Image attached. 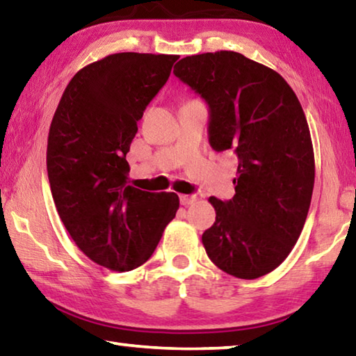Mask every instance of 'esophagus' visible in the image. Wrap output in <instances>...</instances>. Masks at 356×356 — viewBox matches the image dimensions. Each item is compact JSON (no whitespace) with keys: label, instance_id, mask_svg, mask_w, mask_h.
<instances>
[{"label":"esophagus","instance_id":"1","mask_svg":"<svg viewBox=\"0 0 356 356\" xmlns=\"http://www.w3.org/2000/svg\"><path fill=\"white\" fill-rule=\"evenodd\" d=\"M196 201V195H180V204L182 206H190Z\"/></svg>","mask_w":356,"mask_h":356}]
</instances>
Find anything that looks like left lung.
<instances>
[{
	"instance_id": "1",
	"label": "left lung",
	"mask_w": 356,
	"mask_h": 356,
	"mask_svg": "<svg viewBox=\"0 0 356 356\" xmlns=\"http://www.w3.org/2000/svg\"><path fill=\"white\" fill-rule=\"evenodd\" d=\"M174 75L209 105V143L237 156L236 195L210 197L202 234L222 272L256 280L273 272L303 231L314 188V149L297 95L278 72L236 51L186 56Z\"/></svg>"
}]
</instances>
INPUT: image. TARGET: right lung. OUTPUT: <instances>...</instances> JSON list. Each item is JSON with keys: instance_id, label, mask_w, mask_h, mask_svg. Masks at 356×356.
I'll return each mask as SVG.
<instances>
[{"instance_id": "1", "label": "right lung", "mask_w": 356, "mask_h": 356, "mask_svg": "<svg viewBox=\"0 0 356 356\" xmlns=\"http://www.w3.org/2000/svg\"><path fill=\"white\" fill-rule=\"evenodd\" d=\"M177 55L114 53L78 70L53 116L47 171L58 215L91 261L130 272L152 256L179 209L176 193L129 184L138 120Z\"/></svg>"}]
</instances>
